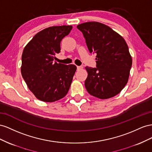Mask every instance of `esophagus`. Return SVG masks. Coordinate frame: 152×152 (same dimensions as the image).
<instances>
[{
	"instance_id": "esophagus-1",
	"label": "esophagus",
	"mask_w": 152,
	"mask_h": 152,
	"mask_svg": "<svg viewBox=\"0 0 152 152\" xmlns=\"http://www.w3.org/2000/svg\"><path fill=\"white\" fill-rule=\"evenodd\" d=\"M83 67H82V66H77V70H81V69H83Z\"/></svg>"
}]
</instances>
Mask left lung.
Returning a JSON list of instances; mask_svg holds the SVG:
<instances>
[{
    "label": "left lung",
    "instance_id": "obj_1",
    "mask_svg": "<svg viewBox=\"0 0 152 152\" xmlns=\"http://www.w3.org/2000/svg\"><path fill=\"white\" fill-rule=\"evenodd\" d=\"M90 53L97 54V68L86 67L87 92L107 99L118 94L127 83L132 60L124 39L107 25L97 21L80 24Z\"/></svg>",
    "mask_w": 152,
    "mask_h": 152
}]
</instances>
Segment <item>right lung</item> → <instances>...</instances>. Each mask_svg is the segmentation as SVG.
<instances>
[{"label":"right lung","mask_w":152,"mask_h":152,"mask_svg":"<svg viewBox=\"0 0 152 152\" xmlns=\"http://www.w3.org/2000/svg\"><path fill=\"white\" fill-rule=\"evenodd\" d=\"M71 25L53 26L36 34L24 48L21 73L28 89L43 102H52L66 96L76 71L75 65L54 62L60 42Z\"/></svg>","instance_id":"add662e5"}]
</instances>
